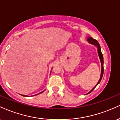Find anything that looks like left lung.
Listing matches in <instances>:
<instances>
[{"label":"left lung","instance_id":"8db88e82","mask_svg":"<svg viewBox=\"0 0 120 120\" xmlns=\"http://www.w3.org/2000/svg\"><path fill=\"white\" fill-rule=\"evenodd\" d=\"M87 42L91 44V45H94V46H96V48H97L98 49V55H99V59H100V63H101V74H100V79L99 80L98 82V83L95 86H94V87L93 88V89H92L90 91H89V93H87L86 95L87 94H90L94 90L95 88L96 87V86H98V85L99 83H100V82L101 81V79H102V77H103V73H104V67H103V63H104V60H103V54L102 53H101V48H100V45L99 44L98 42L95 39H93L92 37H89L87 38Z\"/></svg>","mask_w":120,"mask_h":120}]
</instances>
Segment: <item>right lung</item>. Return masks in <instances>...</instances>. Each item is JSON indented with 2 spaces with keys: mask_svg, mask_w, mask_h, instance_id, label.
<instances>
[{
  "mask_svg": "<svg viewBox=\"0 0 120 120\" xmlns=\"http://www.w3.org/2000/svg\"><path fill=\"white\" fill-rule=\"evenodd\" d=\"M43 92H44V91H42V92H41V93H39V94H37V95H38V94H41V93H43ZM21 95L22 96H27V95Z\"/></svg>",
  "mask_w": 120,
  "mask_h": 120,
  "instance_id": "obj_1",
  "label": "right lung"
}]
</instances>
